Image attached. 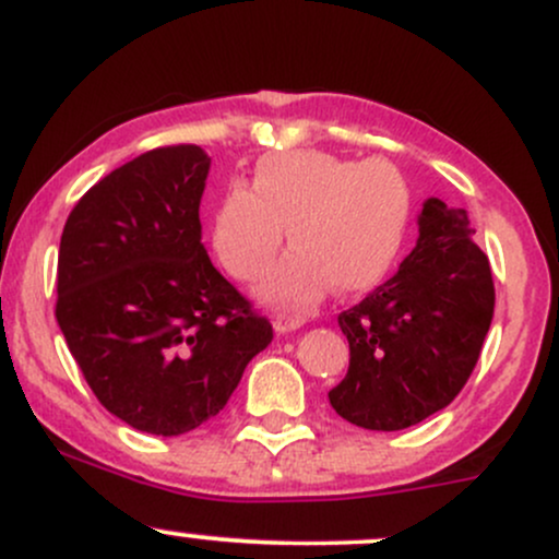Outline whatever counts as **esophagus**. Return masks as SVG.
Instances as JSON below:
<instances>
[{"label": "esophagus", "mask_w": 559, "mask_h": 559, "mask_svg": "<svg viewBox=\"0 0 559 559\" xmlns=\"http://www.w3.org/2000/svg\"><path fill=\"white\" fill-rule=\"evenodd\" d=\"M305 325V318L299 316H288V312H278V316L273 318V329L275 333H288V331H297Z\"/></svg>", "instance_id": "1"}]
</instances>
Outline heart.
I'll list each match as a JSON object with an SVG mask.
<instances>
[{
    "label": "heart",
    "mask_w": 559,
    "mask_h": 559,
    "mask_svg": "<svg viewBox=\"0 0 559 559\" xmlns=\"http://www.w3.org/2000/svg\"><path fill=\"white\" fill-rule=\"evenodd\" d=\"M409 217V186L389 159L275 152L254 168L252 191L234 186L221 202L213 249L234 278L258 281L271 271L286 228L294 252L262 284V297L307 310L331 286L362 294L381 284L400 260Z\"/></svg>",
    "instance_id": "heart-1"
}]
</instances>
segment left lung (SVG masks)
<instances>
[{"label": "left lung", "instance_id": "8db88e82", "mask_svg": "<svg viewBox=\"0 0 559 559\" xmlns=\"http://www.w3.org/2000/svg\"><path fill=\"white\" fill-rule=\"evenodd\" d=\"M418 234L400 271L338 316L349 370L329 400L368 431H402L444 409L476 368L493 318L489 258L465 210L426 199Z\"/></svg>", "mask_w": 559, "mask_h": 559}]
</instances>
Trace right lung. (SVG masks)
<instances>
[{"mask_svg":"<svg viewBox=\"0 0 559 559\" xmlns=\"http://www.w3.org/2000/svg\"><path fill=\"white\" fill-rule=\"evenodd\" d=\"M202 146L144 152L68 215L57 323L96 400L136 431L181 436L215 418L273 325L215 271L199 202Z\"/></svg>","mask_w":559,"mask_h":559,"instance_id":"obj_1","label":"right lung"}]
</instances>
